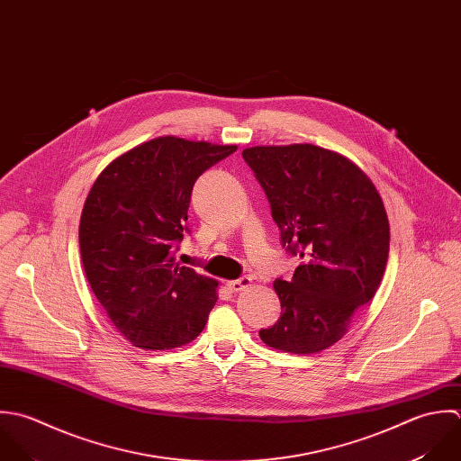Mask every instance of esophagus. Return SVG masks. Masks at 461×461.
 I'll return each mask as SVG.
<instances>
[{"mask_svg": "<svg viewBox=\"0 0 461 461\" xmlns=\"http://www.w3.org/2000/svg\"><path fill=\"white\" fill-rule=\"evenodd\" d=\"M250 286H252V279H250V277H240V279H236V281H229V283H227V288H229L230 292H234V294L243 292V290H247V288H250Z\"/></svg>", "mask_w": 461, "mask_h": 461, "instance_id": "34e87169", "label": "esophagus"}]
</instances>
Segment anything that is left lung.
Here are the masks:
<instances>
[{"label": "left lung", "instance_id": "1", "mask_svg": "<svg viewBox=\"0 0 461 461\" xmlns=\"http://www.w3.org/2000/svg\"><path fill=\"white\" fill-rule=\"evenodd\" d=\"M241 155L265 189L283 249L303 259L292 279L274 283L281 318L259 336L285 352H320L381 285L390 252L383 200L356 164L320 147H254Z\"/></svg>", "mask_w": 461, "mask_h": 461}]
</instances>
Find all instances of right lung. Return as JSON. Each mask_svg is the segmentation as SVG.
<instances>
[{
	"instance_id": "right-lung-1",
	"label": "right lung",
	"mask_w": 461,
	"mask_h": 461,
	"mask_svg": "<svg viewBox=\"0 0 461 461\" xmlns=\"http://www.w3.org/2000/svg\"><path fill=\"white\" fill-rule=\"evenodd\" d=\"M180 138H157L114 158L93 184L80 218L86 277L116 329L136 347L194 339L218 283L175 261L196 178L234 154Z\"/></svg>"
}]
</instances>
